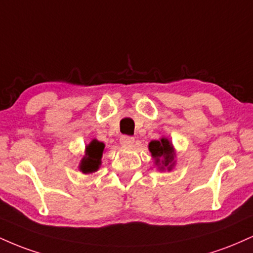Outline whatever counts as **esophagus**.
Listing matches in <instances>:
<instances>
[{
	"label": "esophagus",
	"mask_w": 253,
	"mask_h": 253,
	"mask_svg": "<svg viewBox=\"0 0 253 253\" xmlns=\"http://www.w3.org/2000/svg\"><path fill=\"white\" fill-rule=\"evenodd\" d=\"M120 143L123 145H132L134 143V138L130 135H123L120 138Z\"/></svg>",
	"instance_id": "34e87169"
}]
</instances>
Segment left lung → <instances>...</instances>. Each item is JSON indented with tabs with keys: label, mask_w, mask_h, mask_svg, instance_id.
Instances as JSON below:
<instances>
[{
	"label": "left lung",
	"mask_w": 253,
	"mask_h": 253,
	"mask_svg": "<svg viewBox=\"0 0 253 253\" xmlns=\"http://www.w3.org/2000/svg\"><path fill=\"white\" fill-rule=\"evenodd\" d=\"M149 149L151 151V153H152L153 158L157 159V163H159V158H162V157L164 158V161H162V163H163L165 167L172 162V146H171L170 141L168 140V139L163 138L161 139V140L151 141L149 145Z\"/></svg>",
	"instance_id": "left-lung-1"
}]
</instances>
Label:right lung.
I'll list each match as a JSON object with an SVG mask.
<instances>
[{"mask_svg":"<svg viewBox=\"0 0 253 253\" xmlns=\"http://www.w3.org/2000/svg\"><path fill=\"white\" fill-rule=\"evenodd\" d=\"M103 149L104 144L97 140H92L86 146V155L80 165V169L82 170V172L90 173L98 169L101 164V158H102Z\"/></svg>","mask_w":253,"mask_h":253,"instance_id":"right-lung-1","label":"right lung"}]
</instances>
